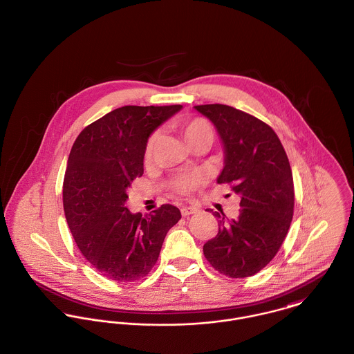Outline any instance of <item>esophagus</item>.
<instances>
[{
  "label": "esophagus",
  "instance_id": "34e87169",
  "mask_svg": "<svg viewBox=\"0 0 354 354\" xmlns=\"http://www.w3.org/2000/svg\"><path fill=\"white\" fill-rule=\"evenodd\" d=\"M197 211V208L196 207H191V205H185V207H183L181 208V214H183V216H189V215H192Z\"/></svg>",
  "mask_w": 354,
  "mask_h": 354
}]
</instances>
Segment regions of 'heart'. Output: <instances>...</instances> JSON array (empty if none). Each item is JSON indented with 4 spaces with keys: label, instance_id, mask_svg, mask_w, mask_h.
Returning <instances> with one entry per match:
<instances>
[{
    "label": "heart",
    "instance_id": "obj_1",
    "mask_svg": "<svg viewBox=\"0 0 354 354\" xmlns=\"http://www.w3.org/2000/svg\"><path fill=\"white\" fill-rule=\"evenodd\" d=\"M176 129L183 136L184 142L188 145L189 149L198 145L209 146L214 139V131L209 126V123L205 119L201 118H193L187 120H180L176 124ZM158 140V133H153L146 145V158H150L153 154V150L156 147V143ZM201 183V176L197 171H183L176 176H173L169 181V185L178 193L192 192L196 187H198Z\"/></svg>",
    "mask_w": 354,
    "mask_h": 354
}]
</instances>
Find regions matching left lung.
I'll use <instances>...</instances> for the list:
<instances>
[{
	"label": "left lung",
	"instance_id": "8db88e82",
	"mask_svg": "<svg viewBox=\"0 0 354 354\" xmlns=\"http://www.w3.org/2000/svg\"><path fill=\"white\" fill-rule=\"evenodd\" d=\"M194 109L214 124L223 146L216 183L230 184L241 197L239 215L228 221L222 212L204 256L225 276H253L276 256L290 230L295 194L288 157L276 132L257 118L223 104Z\"/></svg>",
	"mask_w": 354,
	"mask_h": 354
}]
</instances>
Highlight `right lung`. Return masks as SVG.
<instances>
[{
  "label": "right lung",
  "mask_w": 354,
  "mask_h": 354,
  "mask_svg": "<svg viewBox=\"0 0 354 354\" xmlns=\"http://www.w3.org/2000/svg\"><path fill=\"white\" fill-rule=\"evenodd\" d=\"M181 108H118L84 129L71 147L64 181L67 225L82 256L118 283L145 277L181 219L170 204L146 216L126 207L131 183L143 174L149 138Z\"/></svg>",
  "instance_id": "obj_1"
}]
</instances>
